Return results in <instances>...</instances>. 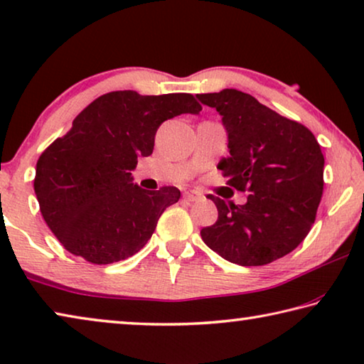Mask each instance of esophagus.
<instances>
[{"label":"esophagus","instance_id":"1","mask_svg":"<svg viewBox=\"0 0 364 364\" xmlns=\"http://www.w3.org/2000/svg\"><path fill=\"white\" fill-rule=\"evenodd\" d=\"M183 198L187 201H197L201 198V193L197 192V190H186V192H183Z\"/></svg>","mask_w":364,"mask_h":364}]
</instances>
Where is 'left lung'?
<instances>
[{"label": "left lung", "mask_w": 364, "mask_h": 364, "mask_svg": "<svg viewBox=\"0 0 364 364\" xmlns=\"http://www.w3.org/2000/svg\"><path fill=\"white\" fill-rule=\"evenodd\" d=\"M216 109L228 135L218 169L247 190L244 205L208 195L218 221L200 231L203 242L231 264L267 265L303 242L314 225L323 190V154L316 136L237 89L197 94Z\"/></svg>", "instance_id": "obj_1"}]
</instances>
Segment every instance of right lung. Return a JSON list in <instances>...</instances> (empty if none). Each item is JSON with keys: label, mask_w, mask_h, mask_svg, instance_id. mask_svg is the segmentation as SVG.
<instances>
[{"label": "right lung", "mask_w": 364, "mask_h": 364, "mask_svg": "<svg viewBox=\"0 0 364 364\" xmlns=\"http://www.w3.org/2000/svg\"><path fill=\"white\" fill-rule=\"evenodd\" d=\"M200 110L190 94L114 91L89 104L43 151L33 190L47 226L68 252L105 265L144 247L181 190H144L133 183L132 171L139 156L153 153L163 122Z\"/></svg>", "instance_id": "1"}]
</instances>
